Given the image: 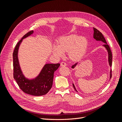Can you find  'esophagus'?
<instances>
[{
    "label": "esophagus",
    "mask_w": 122,
    "mask_h": 122,
    "mask_svg": "<svg viewBox=\"0 0 122 122\" xmlns=\"http://www.w3.org/2000/svg\"><path fill=\"white\" fill-rule=\"evenodd\" d=\"M66 66V63L64 62H62L60 64V66Z\"/></svg>",
    "instance_id": "esophagus-1"
}]
</instances>
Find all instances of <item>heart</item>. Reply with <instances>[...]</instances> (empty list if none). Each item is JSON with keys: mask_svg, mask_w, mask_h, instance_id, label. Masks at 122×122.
I'll return each instance as SVG.
<instances>
[{"mask_svg": "<svg viewBox=\"0 0 122 122\" xmlns=\"http://www.w3.org/2000/svg\"><path fill=\"white\" fill-rule=\"evenodd\" d=\"M56 46L53 48V52L58 56L68 52L69 58L73 61L79 60L84 56L87 46V41L84 37L72 34L60 38Z\"/></svg>", "mask_w": 122, "mask_h": 122, "instance_id": "obj_1", "label": "heart"}]
</instances>
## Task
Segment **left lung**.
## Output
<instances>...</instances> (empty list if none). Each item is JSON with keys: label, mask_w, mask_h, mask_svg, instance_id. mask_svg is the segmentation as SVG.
I'll list each match as a JSON object with an SVG mask.
<instances>
[{"label": "left lung", "mask_w": 122, "mask_h": 122, "mask_svg": "<svg viewBox=\"0 0 122 122\" xmlns=\"http://www.w3.org/2000/svg\"><path fill=\"white\" fill-rule=\"evenodd\" d=\"M93 30H94V34H93V38H94L97 41H102L103 42L105 43L104 45H103V46H104L105 49H107V51L108 63H109L110 66L111 67V66H112V52H111L110 46L107 44V41H106V40L105 39V38L104 37V36H103V35H102V33H101L100 31H98L97 29L95 28H93ZM77 63L74 64V65L72 66L71 68L74 69L75 67L77 65ZM110 79H111V77H112V70H111V71H110ZM72 84H73V86L74 87V89H75V90H76V92H77V90L76 89V87H75L74 84L73 83Z\"/></svg>", "instance_id": "1"}]
</instances>
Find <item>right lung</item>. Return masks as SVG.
Here are the masks:
<instances>
[{"mask_svg":"<svg viewBox=\"0 0 122 122\" xmlns=\"http://www.w3.org/2000/svg\"><path fill=\"white\" fill-rule=\"evenodd\" d=\"M33 33V31H30L26 33L15 46L13 52L14 78L24 92L33 96H41L46 94L51 89L54 73L58 69L60 64H46L38 76L35 79L30 80L24 76L18 61V50L22 40Z\"/></svg>","mask_w":122,"mask_h":122,"instance_id":"add662e5","label":"right lung"}]
</instances>
